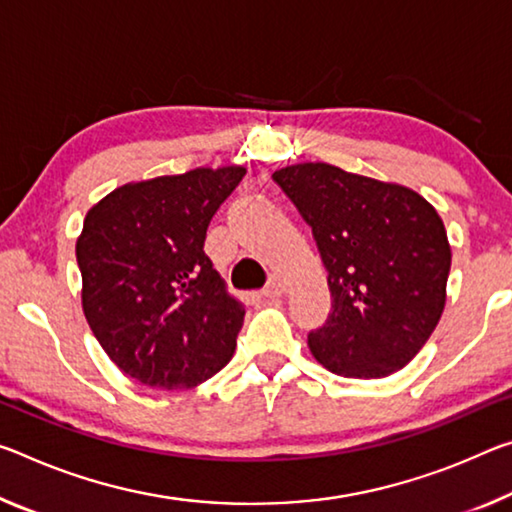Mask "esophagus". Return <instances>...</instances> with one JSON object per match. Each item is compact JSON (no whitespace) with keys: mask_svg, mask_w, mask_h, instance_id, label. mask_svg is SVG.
Returning a JSON list of instances; mask_svg holds the SVG:
<instances>
[{"mask_svg":"<svg viewBox=\"0 0 512 512\" xmlns=\"http://www.w3.org/2000/svg\"><path fill=\"white\" fill-rule=\"evenodd\" d=\"M262 294H264L266 298H278V296H282V294H285V280H282L278 273H273L271 278H269V282H266V287L262 289Z\"/></svg>","mask_w":512,"mask_h":512,"instance_id":"34e87169","label":"esophagus"}]
</instances>
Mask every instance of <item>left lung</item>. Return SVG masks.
I'll use <instances>...</instances> for the list:
<instances>
[{"label":"left lung","instance_id":"left-lung-1","mask_svg":"<svg viewBox=\"0 0 512 512\" xmlns=\"http://www.w3.org/2000/svg\"><path fill=\"white\" fill-rule=\"evenodd\" d=\"M312 227L332 312L307 335L344 378H385L428 342L446 303L451 246L440 214L408 186L307 161L273 173Z\"/></svg>","mask_w":512,"mask_h":512}]
</instances>
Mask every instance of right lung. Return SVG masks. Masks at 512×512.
Segmentation results:
<instances>
[{
  "instance_id": "obj_1",
  "label": "right lung",
  "mask_w": 512,
  "mask_h": 512,
  "mask_svg": "<svg viewBox=\"0 0 512 512\" xmlns=\"http://www.w3.org/2000/svg\"><path fill=\"white\" fill-rule=\"evenodd\" d=\"M243 175L223 166L129 182L88 209L77 239L81 307L125 376L184 389L230 362L246 310L202 248Z\"/></svg>"
}]
</instances>
